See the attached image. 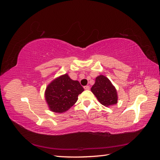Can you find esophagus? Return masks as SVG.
I'll return each instance as SVG.
<instances>
[{
  "mask_svg": "<svg viewBox=\"0 0 160 160\" xmlns=\"http://www.w3.org/2000/svg\"><path fill=\"white\" fill-rule=\"evenodd\" d=\"M84 89H85V90H89L90 89V87L89 86H84Z\"/></svg>",
  "mask_w": 160,
  "mask_h": 160,
  "instance_id": "34e87169",
  "label": "esophagus"
}]
</instances>
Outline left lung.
Listing matches in <instances>:
<instances>
[{"instance_id":"1","label":"left lung","mask_w":160,"mask_h":160,"mask_svg":"<svg viewBox=\"0 0 160 160\" xmlns=\"http://www.w3.org/2000/svg\"><path fill=\"white\" fill-rule=\"evenodd\" d=\"M91 90L98 101L105 107L112 106L118 102L116 89L111 81L102 75L96 78V82Z\"/></svg>"}]
</instances>
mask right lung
<instances>
[{
	"instance_id": "1",
	"label": "right lung",
	"mask_w": 160,
	"mask_h": 160,
	"mask_svg": "<svg viewBox=\"0 0 160 160\" xmlns=\"http://www.w3.org/2000/svg\"><path fill=\"white\" fill-rule=\"evenodd\" d=\"M83 91L78 81L71 80L67 74H64L56 78L47 86L45 100L51 111L64 113L76 102L78 95Z\"/></svg>"
}]
</instances>
